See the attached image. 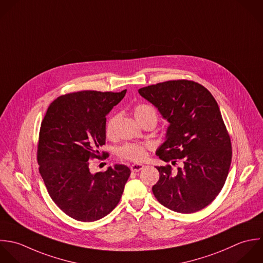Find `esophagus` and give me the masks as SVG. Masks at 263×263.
<instances>
[{
  "label": "esophagus",
  "instance_id": "34e87169",
  "mask_svg": "<svg viewBox=\"0 0 263 263\" xmlns=\"http://www.w3.org/2000/svg\"><path fill=\"white\" fill-rule=\"evenodd\" d=\"M143 168H144V166L141 165V164H133V165H131V171L132 172H138V171L142 170Z\"/></svg>",
  "mask_w": 263,
  "mask_h": 263
}]
</instances>
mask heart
I'll return each mask as SVG.
<instances>
[{"mask_svg": "<svg viewBox=\"0 0 263 263\" xmlns=\"http://www.w3.org/2000/svg\"><path fill=\"white\" fill-rule=\"evenodd\" d=\"M134 117L141 124L146 119H154L157 121V110L149 104H138L134 107ZM117 122V116L111 115L107 118L104 126V132L107 137H112L115 133V127ZM153 148L152 143H127L119 148V157L122 160L130 162H142L146 159L148 151Z\"/></svg>", "mask_w": 263, "mask_h": 263, "instance_id": "b5f03b06", "label": "heart"}]
</instances>
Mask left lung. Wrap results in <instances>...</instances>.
I'll return each instance as SVG.
<instances>
[{"label":"left lung","instance_id":"1","mask_svg":"<svg viewBox=\"0 0 263 263\" xmlns=\"http://www.w3.org/2000/svg\"><path fill=\"white\" fill-rule=\"evenodd\" d=\"M139 94L153 103L170 125L157 151L170 165L156 167L157 200L179 213H195L211 204L222 190L232 163V142L219 106L201 84L174 80L143 87Z\"/></svg>","mask_w":263,"mask_h":263}]
</instances>
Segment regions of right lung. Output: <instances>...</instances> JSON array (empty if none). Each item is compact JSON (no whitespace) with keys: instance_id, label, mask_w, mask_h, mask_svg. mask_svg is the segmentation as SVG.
I'll return each mask as SVG.
<instances>
[{"instance_id":"obj_1","label":"right lung","mask_w":263,"mask_h":263,"mask_svg":"<svg viewBox=\"0 0 263 263\" xmlns=\"http://www.w3.org/2000/svg\"><path fill=\"white\" fill-rule=\"evenodd\" d=\"M121 92L79 91L56 98L42 121L37 164L53 202L69 217L98 220L119 204L131 174L125 165L91 173L90 159L101 157L105 116L125 96ZM102 152V159H106Z\"/></svg>"}]
</instances>
